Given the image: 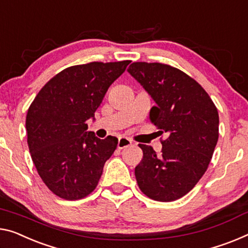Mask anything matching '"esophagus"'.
I'll return each instance as SVG.
<instances>
[{
	"label": "esophagus",
	"instance_id": "esophagus-1",
	"mask_svg": "<svg viewBox=\"0 0 248 248\" xmlns=\"http://www.w3.org/2000/svg\"><path fill=\"white\" fill-rule=\"evenodd\" d=\"M132 140L127 139V137H120L119 143H117V148H119V150H123V148L132 145Z\"/></svg>",
	"mask_w": 248,
	"mask_h": 248
}]
</instances>
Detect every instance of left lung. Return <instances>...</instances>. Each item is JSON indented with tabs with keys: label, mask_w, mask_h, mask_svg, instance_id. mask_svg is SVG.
<instances>
[{
	"label": "left lung",
	"mask_w": 248,
	"mask_h": 248,
	"mask_svg": "<svg viewBox=\"0 0 248 248\" xmlns=\"http://www.w3.org/2000/svg\"><path fill=\"white\" fill-rule=\"evenodd\" d=\"M127 72L155 102L151 121L167 134L161 155L139 145L143 159L135 167L137 184L154 201L181 199L206 172L218 140V112L203 87L178 68L134 62Z\"/></svg>",
	"instance_id": "1"
}]
</instances>
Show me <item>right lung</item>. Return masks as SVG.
<instances>
[{
  "mask_svg": "<svg viewBox=\"0 0 248 248\" xmlns=\"http://www.w3.org/2000/svg\"><path fill=\"white\" fill-rule=\"evenodd\" d=\"M131 61L92 62L67 67L49 79L26 115L29 150L37 173L55 195L83 199L96 187L105 162L116 150L115 136L87 131L108 87Z\"/></svg>",
  "mask_w": 248,
  "mask_h": 248,
  "instance_id": "obj_1",
  "label": "right lung"
}]
</instances>
